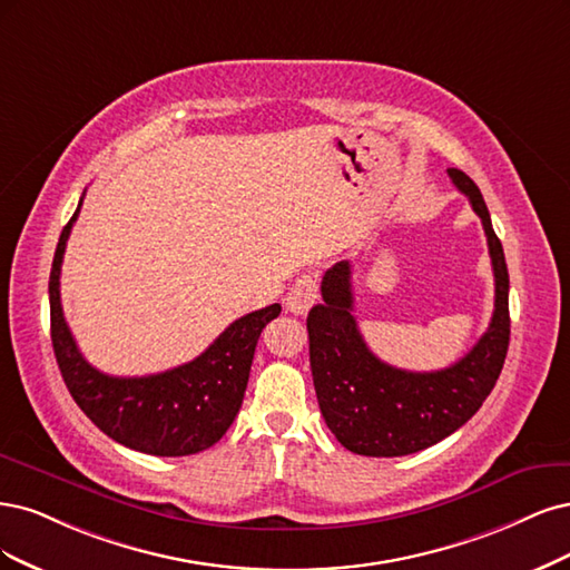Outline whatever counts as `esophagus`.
<instances>
[{
    "instance_id": "esophagus-1",
    "label": "esophagus",
    "mask_w": 570,
    "mask_h": 570,
    "mask_svg": "<svg viewBox=\"0 0 570 570\" xmlns=\"http://www.w3.org/2000/svg\"><path fill=\"white\" fill-rule=\"evenodd\" d=\"M320 298V284L312 274H303L296 284L291 286L288 296H286V309L293 312V315H307L309 307L317 303Z\"/></svg>"
}]
</instances>
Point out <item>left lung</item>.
<instances>
[{
	"label": "left lung",
	"mask_w": 570,
	"mask_h": 570,
	"mask_svg": "<svg viewBox=\"0 0 570 570\" xmlns=\"http://www.w3.org/2000/svg\"><path fill=\"white\" fill-rule=\"evenodd\" d=\"M481 217L494 272V312L488 332L448 370L405 372L366 347L353 317L351 263L322 279L324 303L307 315L309 366L326 426L338 443L364 456H402L426 450L462 429L500 379L509 347V272L504 250L475 181L448 170Z\"/></svg>",
	"instance_id": "1"
}]
</instances>
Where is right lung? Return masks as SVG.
<instances>
[{"instance_id": "right-lung-1", "label": "right lung", "mask_w": 570, "mask_h": 570, "mask_svg": "<svg viewBox=\"0 0 570 570\" xmlns=\"http://www.w3.org/2000/svg\"><path fill=\"white\" fill-rule=\"evenodd\" d=\"M63 227L49 274L51 343L61 376L78 407L116 443L156 454L185 456L208 450L227 433L244 402L255 345L282 305L232 322L196 360L149 376H108L91 366L72 338L61 307V263L72 223Z\"/></svg>"}]
</instances>
